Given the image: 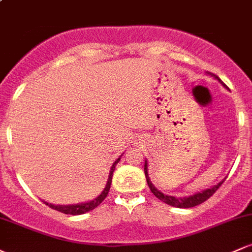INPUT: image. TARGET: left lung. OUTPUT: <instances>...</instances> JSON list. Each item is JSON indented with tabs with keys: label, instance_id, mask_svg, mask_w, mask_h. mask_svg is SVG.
Listing matches in <instances>:
<instances>
[{
	"label": "left lung",
	"instance_id": "1",
	"mask_svg": "<svg viewBox=\"0 0 252 252\" xmlns=\"http://www.w3.org/2000/svg\"><path fill=\"white\" fill-rule=\"evenodd\" d=\"M213 76H215V74H213ZM215 77L222 84V85H224V83H222L221 80L219 79V77H217V76H215ZM147 164H148V163H147V161H146V163H144V174H146L147 184H148L149 189H150V190H152L153 194H154L158 199H160L161 201H163V202H166V204L170 205V206L180 207V209H189V207H194V206H196V205H200L201 202L206 201L207 199L211 198V196L215 194L216 190L218 189L219 187H220L222 185V182H224V180H222V181L219 182L218 185H216V186L202 190V192L195 193V194H193L190 196H184V198H175V196H172V195H164L163 193H161L160 190L156 189L154 185L152 184V181H150L149 175H148V166H147Z\"/></svg>",
	"mask_w": 252,
	"mask_h": 252
}]
</instances>
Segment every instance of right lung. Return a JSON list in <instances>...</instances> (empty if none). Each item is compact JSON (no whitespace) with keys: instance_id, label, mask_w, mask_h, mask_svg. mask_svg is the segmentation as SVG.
<instances>
[{"instance_id":"add662e5","label":"right lung","mask_w":252,"mask_h":252,"mask_svg":"<svg viewBox=\"0 0 252 252\" xmlns=\"http://www.w3.org/2000/svg\"><path fill=\"white\" fill-rule=\"evenodd\" d=\"M121 158H118L116 161H115V163L112 164L111 167V170H110V175H109V180H108V184H106L105 189L102 193H100L99 195L97 196L96 199H94V200L89 201V202H83V204H77V205H52V204H48V202H45L47 206H50L51 209L56 210V211H59V212L62 213H65V215H73V216H78V215H83V213H86L89 212V211H92L94 209H96L98 205L102 204V201L104 199L106 198V195H108L109 190H110V186H111V180H112V174H114V170H115V167H116V164L120 162Z\"/></svg>"}]
</instances>
